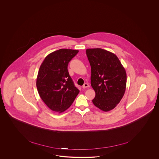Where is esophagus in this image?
Segmentation results:
<instances>
[{"instance_id":"1","label":"esophagus","mask_w":159,"mask_h":159,"mask_svg":"<svg viewBox=\"0 0 159 159\" xmlns=\"http://www.w3.org/2000/svg\"><path fill=\"white\" fill-rule=\"evenodd\" d=\"M89 87H90V86H89V84L88 83H84V85L82 87H83V89H86V88H89Z\"/></svg>"}]
</instances>
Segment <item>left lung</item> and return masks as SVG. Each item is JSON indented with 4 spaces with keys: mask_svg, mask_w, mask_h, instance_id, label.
<instances>
[{
    "mask_svg": "<svg viewBox=\"0 0 159 159\" xmlns=\"http://www.w3.org/2000/svg\"><path fill=\"white\" fill-rule=\"evenodd\" d=\"M91 66V85L96 93L92 100L102 111L114 109L125 94L126 73L114 53L101 48L87 49Z\"/></svg>",
    "mask_w": 159,
    "mask_h": 159,
    "instance_id": "1",
    "label": "left lung"
}]
</instances>
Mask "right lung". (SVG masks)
Wrapping results in <instances>:
<instances>
[{"instance_id": "obj_1", "label": "right lung", "mask_w": 159, "mask_h": 159, "mask_svg": "<svg viewBox=\"0 0 159 159\" xmlns=\"http://www.w3.org/2000/svg\"><path fill=\"white\" fill-rule=\"evenodd\" d=\"M78 52L60 49L48 55L40 66L37 88L41 98L52 111L61 113L67 110L80 92L67 70L68 63Z\"/></svg>"}]
</instances>
